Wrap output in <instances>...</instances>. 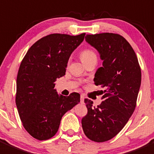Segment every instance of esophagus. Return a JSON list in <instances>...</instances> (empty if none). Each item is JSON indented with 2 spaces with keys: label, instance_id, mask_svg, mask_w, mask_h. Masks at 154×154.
Segmentation results:
<instances>
[{
  "label": "esophagus",
  "instance_id": "34e87169",
  "mask_svg": "<svg viewBox=\"0 0 154 154\" xmlns=\"http://www.w3.org/2000/svg\"><path fill=\"white\" fill-rule=\"evenodd\" d=\"M83 101H84V96L83 95H80V102L83 103Z\"/></svg>",
  "mask_w": 154,
  "mask_h": 154
}]
</instances>
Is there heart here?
I'll list each match as a JSON object with an SVG mask.
<instances>
[{"label": "heart", "instance_id": "b5f03b06", "mask_svg": "<svg viewBox=\"0 0 154 154\" xmlns=\"http://www.w3.org/2000/svg\"><path fill=\"white\" fill-rule=\"evenodd\" d=\"M80 56V58H81V60L83 61L84 64L87 63L88 62L92 60V59H97L96 54H95V52L89 48L84 49V50H82Z\"/></svg>", "mask_w": 154, "mask_h": 154}]
</instances>
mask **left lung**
I'll return each mask as SVG.
<instances>
[{
  "label": "left lung",
  "mask_w": 154,
  "mask_h": 154,
  "mask_svg": "<svg viewBox=\"0 0 154 154\" xmlns=\"http://www.w3.org/2000/svg\"><path fill=\"white\" fill-rule=\"evenodd\" d=\"M85 39L101 55L103 67L95 73L94 83L105 90H101L103 101L97 107L89 98L84 99L88 111L82 118V127L89 139L104 142L123 129L135 110L141 67L132 46L120 34H86Z\"/></svg>",
  "instance_id": "obj_1"
}]
</instances>
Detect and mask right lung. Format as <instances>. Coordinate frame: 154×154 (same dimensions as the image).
<instances>
[{"label": "right lung", "instance_id": "add662e5", "mask_svg": "<svg viewBox=\"0 0 154 154\" xmlns=\"http://www.w3.org/2000/svg\"><path fill=\"white\" fill-rule=\"evenodd\" d=\"M85 34H48L30 47L21 62L16 104L24 128L36 139L44 141L54 136L62 116L80 102L77 92L58 95L54 83L65 74L70 56Z\"/></svg>", "mask_w": 154, "mask_h": 154}]
</instances>
